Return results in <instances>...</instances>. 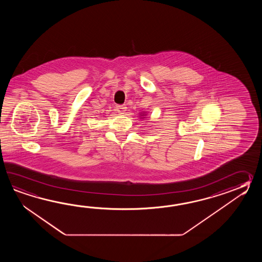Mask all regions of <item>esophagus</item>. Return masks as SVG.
Instances as JSON below:
<instances>
[{
    "instance_id": "34e87169",
    "label": "esophagus",
    "mask_w": 262,
    "mask_h": 262,
    "mask_svg": "<svg viewBox=\"0 0 262 262\" xmlns=\"http://www.w3.org/2000/svg\"><path fill=\"white\" fill-rule=\"evenodd\" d=\"M116 111L119 113H124L126 111V106H123V105H119V106H116Z\"/></svg>"
}]
</instances>
